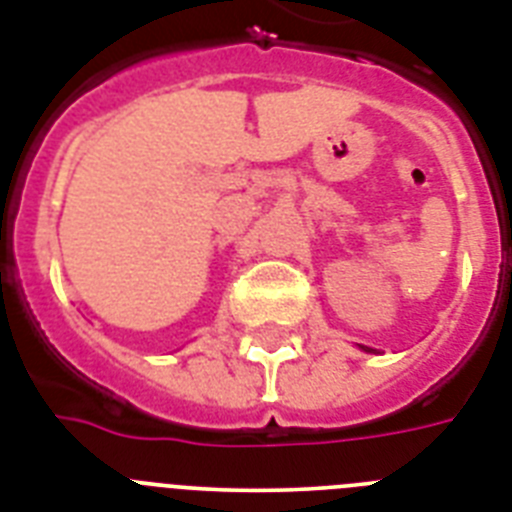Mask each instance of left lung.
<instances>
[{
    "label": "left lung",
    "instance_id": "left-lung-1",
    "mask_svg": "<svg viewBox=\"0 0 512 512\" xmlns=\"http://www.w3.org/2000/svg\"><path fill=\"white\" fill-rule=\"evenodd\" d=\"M363 350H368V347H363ZM368 352H371V350H368Z\"/></svg>",
    "mask_w": 512,
    "mask_h": 512
}]
</instances>
